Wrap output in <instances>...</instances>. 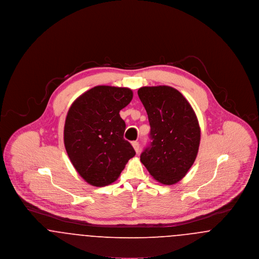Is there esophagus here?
<instances>
[{
  "label": "esophagus",
  "mask_w": 259,
  "mask_h": 259,
  "mask_svg": "<svg viewBox=\"0 0 259 259\" xmlns=\"http://www.w3.org/2000/svg\"><path fill=\"white\" fill-rule=\"evenodd\" d=\"M132 146H133V148L135 149L136 153H140V151H141L140 144H139L138 142H133V143H132Z\"/></svg>",
  "instance_id": "obj_1"
}]
</instances>
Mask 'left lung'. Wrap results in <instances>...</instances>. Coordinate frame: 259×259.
Segmentation results:
<instances>
[{
    "instance_id": "1",
    "label": "left lung",
    "mask_w": 259,
    "mask_h": 259,
    "mask_svg": "<svg viewBox=\"0 0 259 259\" xmlns=\"http://www.w3.org/2000/svg\"><path fill=\"white\" fill-rule=\"evenodd\" d=\"M150 125V145L141 162L162 185L180 182L197 156L201 131L197 116L184 95L167 85L138 90Z\"/></svg>"
}]
</instances>
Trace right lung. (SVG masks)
<instances>
[{
	"label": "right lung",
	"instance_id": "right-lung-1",
	"mask_svg": "<svg viewBox=\"0 0 259 259\" xmlns=\"http://www.w3.org/2000/svg\"><path fill=\"white\" fill-rule=\"evenodd\" d=\"M132 98L129 88L99 85L80 95L68 111L64 127L66 151L89 185H111L135 156L134 148L123 138L126 125L119 114Z\"/></svg>",
	"mask_w": 259,
	"mask_h": 259
}]
</instances>
